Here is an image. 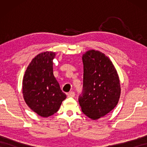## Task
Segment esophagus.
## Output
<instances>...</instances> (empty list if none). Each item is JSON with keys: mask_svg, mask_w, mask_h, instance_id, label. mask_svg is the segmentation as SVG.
<instances>
[{"mask_svg": "<svg viewBox=\"0 0 147 147\" xmlns=\"http://www.w3.org/2000/svg\"><path fill=\"white\" fill-rule=\"evenodd\" d=\"M67 96L69 98H73L75 96V92H69V93H67Z\"/></svg>", "mask_w": 147, "mask_h": 147, "instance_id": "1", "label": "esophagus"}]
</instances>
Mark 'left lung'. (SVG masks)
<instances>
[{
	"label": "left lung",
	"mask_w": 147,
	"mask_h": 147,
	"mask_svg": "<svg viewBox=\"0 0 147 147\" xmlns=\"http://www.w3.org/2000/svg\"><path fill=\"white\" fill-rule=\"evenodd\" d=\"M83 90L78 98L82 112L96 120L104 116L117 105L120 84L117 71L104 53L90 50L82 57Z\"/></svg>",
	"instance_id": "8db88e82"
}]
</instances>
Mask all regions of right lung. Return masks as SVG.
Here are the masks:
<instances>
[{
	"instance_id": "1",
	"label": "right lung",
	"mask_w": 147,
	"mask_h": 147,
	"mask_svg": "<svg viewBox=\"0 0 147 147\" xmlns=\"http://www.w3.org/2000/svg\"><path fill=\"white\" fill-rule=\"evenodd\" d=\"M55 53L46 51L37 55L27 67L23 80L26 104L42 117L56 113L66 95L53 76V59Z\"/></svg>"
}]
</instances>
